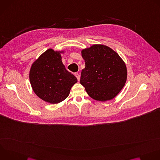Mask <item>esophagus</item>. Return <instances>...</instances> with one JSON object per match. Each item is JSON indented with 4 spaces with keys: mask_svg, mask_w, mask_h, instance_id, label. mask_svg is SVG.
Instances as JSON below:
<instances>
[{
    "mask_svg": "<svg viewBox=\"0 0 160 160\" xmlns=\"http://www.w3.org/2000/svg\"><path fill=\"white\" fill-rule=\"evenodd\" d=\"M75 77L77 78V80L79 81L80 78V75L79 73H75Z\"/></svg>",
    "mask_w": 160,
    "mask_h": 160,
    "instance_id": "34e87169",
    "label": "esophagus"
}]
</instances>
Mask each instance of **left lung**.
Masks as SVG:
<instances>
[{"label": "left lung", "instance_id": "obj_1", "mask_svg": "<svg viewBox=\"0 0 160 160\" xmlns=\"http://www.w3.org/2000/svg\"><path fill=\"white\" fill-rule=\"evenodd\" d=\"M85 68L80 83L92 99L106 101L115 98L127 80V67L120 56L104 45H94L82 51Z\"/></svg>", "mask_w": 160, "mask_h": 160}]
</instances>
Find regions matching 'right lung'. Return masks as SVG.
<instances>
[{
  "label": "right lung",
  "instance_id": "1",
  "mask_svg": "<svg viewBox=\"0 0 160 160\" xmlns=\"http://www.w3.org/2000/svg\"><path fill=\"white\" fill-rule=\"evenodd\" d=\"M60 51L49 49L32 64L30 81L36 95L45 102L57 104L70 94L77 78L66 70L61 61Z\"/></svg>",
  "mask_w": 160,
  "mask_h": 160
}]
</instances>
